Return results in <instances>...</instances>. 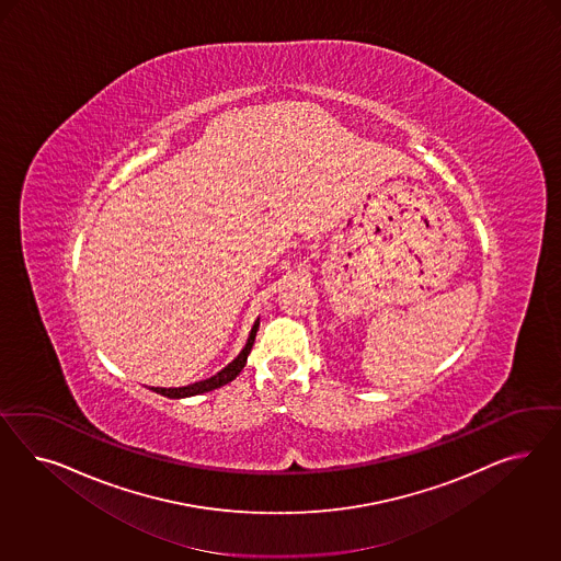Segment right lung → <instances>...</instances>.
<instances>
[{
  "label": "right lung",
  "instance_id": "add662e5",
  "mask_svg": "<svg viewBox=\"0 0 561 561\" xmlns=\"http://www.w3.org/2000/svg\"><path fill=\"white\" fill-rule=\"evenodd\" d=\"M256 331H259V319H256L255 324H253V329H251V333H249V340H247V345L242 347V352H240L226 368H221L220 373L214 374L211 378H205V380L193 382V385H187V387H179V389H160V387H152V391L158 392V394H164V397H169V399H185V397H193V394H202V392L220 389L224 385L232 382L238 374L242 373V368H244V364H247V357L251 354L253 343H255Z\"/></svg>",
  "mask_w": 561,
  "mask_h": 561
}]
</instances>
